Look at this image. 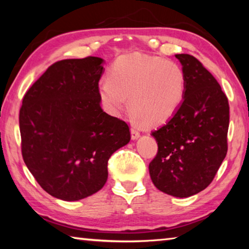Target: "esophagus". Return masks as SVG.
<instances>
[{
  "label": "esophagus",
  "mask_w": 249,
  "mask_h": 249,
  "mask_svg": "<svg viewBox=\"0 0 249 249\" xmlns=\"http://www.w3.org/2000/svg\"><path fill=\"white\" fill-rule=\"evenodd\" d=\"M130 135H132V140H137L140 137V132L135 127H132L130 128Z\"/></svg>",
  "instance_id": "1"
}]
</instances>
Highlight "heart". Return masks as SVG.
<instances>
[{"instance_id":"b5f03b06","label":"heart","mask_w":249,"mask_h":249,"mask_svg":"<svg viewBox=\"0 0 249 249\" xmlns=\"http://www.w3.org/2000/svg\"><path fill=\"white\" fill-rule=\"evenodd\" d=\"M185 93V74L175 61L134 53L122 56L113 66L108 80L99 86L105 111L119 116L127 107L142 123L156 126L175 114Z\"/></svg>"}]
</instances>
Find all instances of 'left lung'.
Wrapping results in <instances>:
<instances>
[{
    "instance_id": "8db88e82",
    "label": "left lung",
    "mask_w": 249,
    "mask_h": 249,
    "mask_svg": "<svg viewBox=\"0 0 249 249\" xmlns=\"http://www.w3.org/2000/svg\"><path fill=\"white\" fill-rule=\"evenodd\" d=\"M176 58L185 74L184 98L174 116L151 132L158 151L149 174L158 190L188 197L212 182L225 158L230 105L216 79L196 57Z\"/></svg>"
}]
</instances>
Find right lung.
<instances>
[{"label": "right lung", "instance_id": "1", "mask_svg": "<svg viewBox=\"0 0 249 249\" xmlns=\"http://www.w3.org/2000/svg\"><path fill=\"white\" fill-rule=\"evenodd\" d=\"M102 62L99 57L54 62L23 98L24 162L57 199L78 201L101 190L109 157L130 140L128 125L101 107Z\"/></svg>", "mask_w": 249, "mask_h": 249}]
</instances>
